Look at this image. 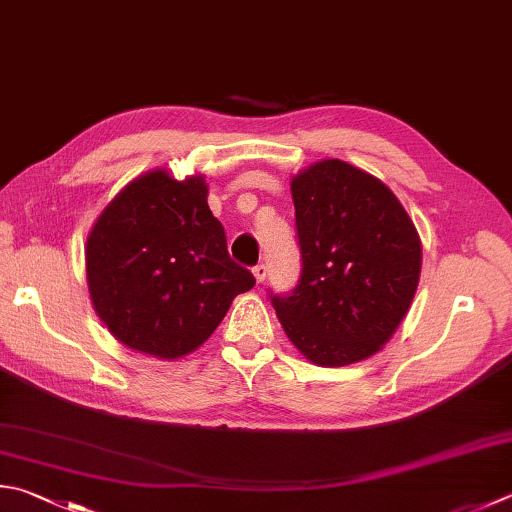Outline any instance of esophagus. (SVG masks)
Here are the masks:
<instances>
[{
  "instance_id": "1",
  "label": "esophagus",
  "mask_w": 512,
  "mask_h": 512,
  "mask_svg": "<svg viewBox=\"0 0 512 512\" xmlns=\"http://www.w3.org/2000/svg\"><path fill=\"white\" fill-rule=\"evenodd\" d=\"M254 276H256L258 283H263L265 278H267V265H265V263H258V265L254 267Z\"/></svg>"
}]
</instances>
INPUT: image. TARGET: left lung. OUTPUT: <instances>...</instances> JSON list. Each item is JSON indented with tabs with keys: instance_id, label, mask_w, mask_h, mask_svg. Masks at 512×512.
<instances>
[{
	"instance_id": "left-lung-1",
	"label": "left lung",
	"mask_w": 512,
	"mask_h": 512,
	"mask_svg": "<svg viewBox=\"0 0 512 512\" xmlns=\"http://www.w3.org/2000/svg\"><path fill=\"white\" fill-rule=\"evenodd\" d=\"M301 278L272 294L287 339L307 359L339 368L381 350L417 292L421 240L399 198L343 160L292 178Z\"/></svg>"
}]
</instances>
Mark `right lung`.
<instances>
[{
    "label": "right lung",
    "instance_id": "obj_1",
    "mask_svg": "<svg viewBox=\"0 0 512 512\" xmlns=\"http://www.w3.org/2000/svg\"><path fill=\"white\" fill-rule=\"evenodd\" d=\"M86 283L109 332L131 350L178 359L205 343L256 285L227 252L202 176L153 169L129 182L86 238Z\"/></svg>",
    "mask_w": 512,
    "mask_h": 512
}]
</instances>
